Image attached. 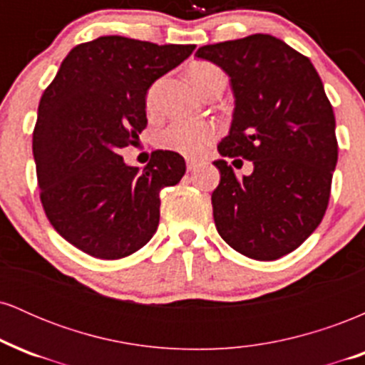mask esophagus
Listing matches in <instances>:
<instances>
[{
  "mask_svg": "<svg viewBox=\"0 0 365 365\" xmlns=\"http://www.w3.org/2000/svg\"><path fill=\"white\" fill-rule=\"evenodd\" d=\"M197 166H199V163H197V161H192V159H190V161H187V170L188 171H195Z\"/></svg>",
  "mask_w": 365,
  "mask_h": 365,
  "instance_id": "1",
  "label": "esophagus"
}]
</instances>
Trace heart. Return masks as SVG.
Returning a JSON list of instances; mask_svg holds the SVG:
<instances>
[{
    "label": "heart",
    "instance_id": "b5f03b06",
    "mask_svg": "<svg viewBox=\"0 0 365 365\" xmlns=\"http://www.w3.org/2000/svg\"><path fill=\"white\" fill-rule=\"evenodd\" d=\"M188 77L197 87V91L202 92L215 78L225 77V75L212 63L194 61L188 66ZM156 94L158 83H154L145 96V106L149 111H153L156 106ZM216 135L217 130L215 125L206 123V121L177 120L163 130L161 135H159V145L163 149L180 153L185 158L195 159L206 153L207 145L216 139Z\"/></svg>",
    "mask_w": 365,
    "mask_h": 365
}]
</instances>
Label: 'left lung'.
Wrapping results in <instances>:
<instances>
[{
    "label": "left lung",
    "mask_w": 365,
    "mask_h": 365,
    "mask_svg": "<svg viewBox=\"0 0 365 365\" xmlns=\"http://www.w3.org/2000/svg\"><path fill=\"white\" fill-rule=\"evenodd\" d=\"M195 56L223 68L235 98L217 150L254 163L238 180L225 159L215 161L217 233L247 257L274 261L302 245L328 207L338 161L333 106L311 60L274 36L202 46Z\"/></svg>",
    "instance_id": "obj_1"
}]
</instances>
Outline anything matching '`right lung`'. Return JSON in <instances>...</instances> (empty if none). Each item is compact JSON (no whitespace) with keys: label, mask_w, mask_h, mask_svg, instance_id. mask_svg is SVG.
<instances>
[{"label":"right lung","mask_w":365,"mask_h":365,"mask_svg":"<svg viewBox=\"0 0 365 365\" xmlns=\"http://www.w3.org/2000/svg\"><path fill=\"white\" fill-rule=\"evenodd\" d=\"M194 49L103 36L75 46L44 91L32 135L41 202L82 252L127 257L156 233L159 192L182 180L185 159L154 150L140 171L118 153L148 125L149 87Z\"/></svg>","instance_id":"1"}]
</instances>
